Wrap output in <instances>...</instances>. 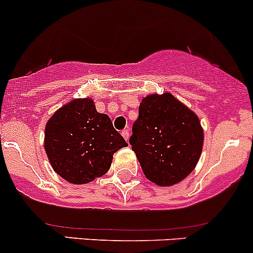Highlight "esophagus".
Returning <instances> with one entry per match:
<instances>
[{
  "mask_svg": "<svg viewBox=\"0 0 253 253\" xmlns=\"http://www.w3.org/2000/svg\"><path fill=\"white\" fill-rule=\"evenodd\" d=\"M122 135H123V137L124 139L126 140H129V136H130V129L129 127H126V129H124V130H122Z\"/></svg>",
  "mask_w": 253,
  "mask_h": 253,
  "instance_id": "esophagus-1",
  "label": "esophagus"
}]
</instances>
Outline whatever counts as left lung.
Masks as SVG:
<instances>
[{
	"instance_id": "1",
	"label": "left lung",
	"mask_w": 253,
	"mask_h": 253,
	"mask_svg": "<svg viewBox=\"0 0 253 253\" xmlns=\"http://www.w3.org/2000/svg\"><path fill=\"white\" fill-rule=\"evenodd\" d=\"M129 144L146 178L160 186H170L196 167L204 130L196 114L173 95H150L140 103Z\"/></svg>"
}]
</instances>
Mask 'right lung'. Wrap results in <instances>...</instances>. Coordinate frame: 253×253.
I'll list each match as a JSON object with an SVG mask.
<instances>
[{
	"mask_svg": "<svg viewBox=\"0 0 253 253\" xmlns=\"http://www.w3.org/2000/svg\"><path fill=\"white\" fill-rule=\"evenodd\" d=\"M127 144L107 114L90 98L73 100L49 118L45 150L52 168L72 184H87L108 171L113 155Z\"/></svg>",
	"mask_w": 253,
	"mask_h": 253,
	"instance_id": "right-lung-1",
	"label": "right lung"
}]
</instances>
